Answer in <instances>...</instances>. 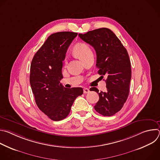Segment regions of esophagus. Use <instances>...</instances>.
I'll return each instance as SVG.
<instances>
[{
  "mask_svg": "<svg viewBox=\"0 0 160 160\" xmlns=\"http://www.w3.org/2000/svg\"><path fill=\"white\" fill-rule=\"evenodd\" d=\"M89 92H90V90H89V89L88 88H83V93L84 94H87Z\"/></svg>",
  "mask_w": 160,
  "mask_h": 160,
  "instance_id": "34e87169",
  "label": "esophagus"
}]
</instances>
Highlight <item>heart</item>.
Here are the masks:
<instances>
[{"mask_svg":"<svg viewBox=\"0 0 160 160\" xmlns=\"http://www.w3.org/2000/svg\"><path fill=\"white\" fill-rule=\"evenodd\" d=\"M73 53L82 61H83L90 54L92 53L89 47L85 43H77L73 48Z\"/></svg>","mask_w":160,"mask_h":160,"instance_id":"b5f03b06","label":"heart"}]
</instances>
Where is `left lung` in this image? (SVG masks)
I'll use <instances>...</instances> for the list:
<instances>
[{
	"instance_id": "8db88e82",
	"label": "left lung",
	"mask_w": 160,
	"mask_h": 160,
	"mask_svg": "<svg viewBox=\"0 0 160 160\" xmlns=\"http://www.w3.org/2000/svg\"><path fill=\"white\" fill-rule=\"evenodd\" d=\"M78 35L94 48L98 73L107 77L106 92H99L96 87L92 88L99 96L94 109L103 116L114 115L122 108L129 94L131 64L127 49L115 34L107 28Z\"/></svg>"
}]
</instances>
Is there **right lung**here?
<instances>
[{"label":"right lung","mask_w":160,"mask_h":160,"mask_svg":"<svg viewBox=\"0 0 160 160\" xmlns=\"http://www.w3.org/2000/svg\"><path fill=\"white\" fill-rule=\"evenodd\" d=\"M77 33H52L35 53L30 66V82L38 108L53 121L65 118L83 88H68L60 83L62 61Z\"/></svg>","instance_id":"obj_1"}]
</instances>
